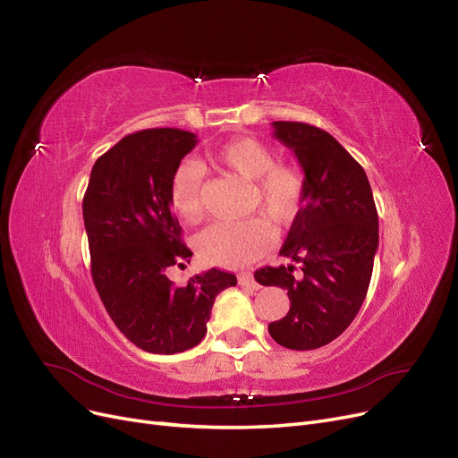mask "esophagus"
<instances>
[{"instance_id": "obj_1", "label": "esophagus", "mask_w": 458, "mask_h": 458, "mask_svg": "<svg viewBox=\"0 0 458 458\" xmlns=\"http://www.w3.org/2000/svg\"><path fill=\"white\" fill-rule=\"evenodd\" d=\"M237 281H240L242 286H247V288H252V290L260 288V284H258V283L254 281V276H252L250 271H243V273L237 275Z\"/></svg>"}]
</instances>
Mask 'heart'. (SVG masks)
Listing matches in <instances>:
<instances>
[{"label": "heart", "mask_w": 458, "mask_h": 458, "mask_svg": "<svg viewBox=\"0 0 458 458\" xmlns=\"http://www.w3.org/2000/svg\"><path fill=\"white\" fill-rule=\"evenodd\" d=\"M211 157L221 166L252 182V208L262 209L273 225L288 226L301 215L307 175L300 165L278 163L271 146L250 136H240L218 146ZM202 185L204 168L189 158L177 165L170 177V206L192 225L204 216ZM269 221L266 216H252L237 223H216L198 235V252L208 264L243 267L271 247Z\"/></svg>", "instance_id": "obj_1"}]
</instances>
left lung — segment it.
Here are the masks:
<instances>
[{"mask_svg":"<svg viewBox=\"0 0 458 458\" xmlns=\"http://www.w3.org/2000/svg\"><path fill=\"white\" fill-rule=\"evenodd\" d=\"M271 125L303 168L307 194L278 252L293 264L262 267L254 278L288 290V314L267 327L273 341L316 350L335 341L365 301L377 250V211L365 170L329 132L300 122Z\"/></svg>","mask_w":458,"mask_h":458,"instance_id":"8db88e82","label":"left lung"}]
</instances>
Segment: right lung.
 I'll return each instance as SVG.
<instances>
[{
	"instance_id": "1",
	"label": "right lung",
	"mask_w": 458,
	"mask_h": 458,
	"mask_svg": "<svg viewBox=\"0 0 458 458\" xmlns=\"http://www.w3.org/2000/svg\"><path fill=\"white\" fill-rule=\"evenodd\" d=\"M198 144L182 129L122 138L95 161L84 196L91 276L112 322L149 353H180L204 339L215 297L237 278L221 269L175 286L166 269L191 262L172 213L170 177Z\"/></svg>"
}]
</instances>
